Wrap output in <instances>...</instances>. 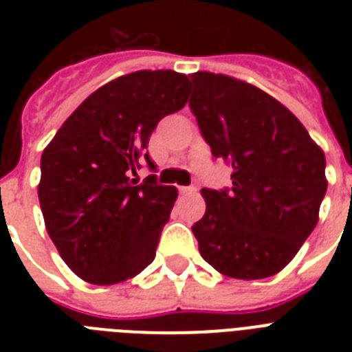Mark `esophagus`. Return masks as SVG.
I'll use <instances>...</instances> for the list:
<instances>
[{
	"label": "esophagus",
	"mask_w": 352,
	"mask_h": 352,
	"mask_svg": "<svg viewBox=\"0 0 352 352\" xmlns=\"http://www.w3.org/2000/svg\"><path fill=\"white\" fill-rule=\"evenodd\" d=\"M195 192H197L195 186H179V193H182V195H192Z\"/></svg>",
	"instance_id": "obj_1"
}]
</instances>
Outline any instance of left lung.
<instances>
[{"label": "left lung", "mask_w": 352, "mask_h": 352, "mask_svg": "<svg viewBox=\"0 0 352 352\" xmlns=\"http://www.w3.org/2000/svg\"><path fill=\"white\" fill-rule=\"evenodd\" d=\"M190 109L232 186L204 188L206 212L192 226L199 252L235 279H263L287 267L314 230L325 155L276 98L225 74H192Z\"/></svg>", "instance_id": "left-lung-1"}]
</instances>
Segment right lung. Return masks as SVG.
Here are the masks:
<instances>
[{
    "mask_svg": "<svg viewBox=\"0 0 352 352\" xmlns=\"http://www.w3.org/2000/svg\"><path fill=\"white\" fill-rule=\"evenodd\" d=\"M186 74L137 71L102 85L63 122L41 155L38 197L47 232L76 276L115 285L155 259L177 190L148 175L151 133L188 100Z\"/></svg>",
    "mask_w": 352,
    "mask_h": 352,
    "instance_id": "add662e5",
    "label": "right lung"
}]
</instances>
